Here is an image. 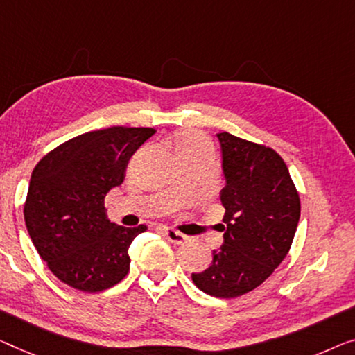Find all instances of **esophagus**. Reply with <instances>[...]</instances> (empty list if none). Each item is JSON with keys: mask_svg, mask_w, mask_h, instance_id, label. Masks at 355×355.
Segmentation results:
<instances>
[{"mask_svg": "<svg viewBox=\"0 0 355 355\" xmlns=\"http://www.w3.org/2000/svg\"><path fill=\"white\" fill-rule=\"evenodd\" d=\"M162 232H164V236L167 237L168 242H172V244H177V245L183 244V242H187V239H188V237L182 234V232H178L172 228H164Z\"/></svg>", "mask_w": 355, "mask_h": 355, "instance_id": "obj_1", "label": "esophagus"}]
</instances>
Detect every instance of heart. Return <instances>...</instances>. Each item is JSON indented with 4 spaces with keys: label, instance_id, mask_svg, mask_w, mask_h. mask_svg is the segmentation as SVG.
<instances>
[{
    "label": "heart",
    "instance_id": "b5f03b06",
    "mask_svg": "<svg viewBox=\"0 0 355 355\" xmlns=\"http://www.w3.org/2000/svg\"><path fill=\"white\" fill-rule=\"evenodd\" d=\"M177 150L178 155H191V153L211 151V145L202 134H198V132H184L180 137Z\"/></svg>",
    "mask_w": 355,
    "mask_h": 355
}]
</instances>
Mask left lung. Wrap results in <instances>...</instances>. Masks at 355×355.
I'll use <instances>...</instances> for the list:
<instances>
[{"label":"left lung","instance_id":"left-lung-1","mask_svg":"<svg viewBox=\"0 0 355 355\" xmlns=\"http://www.w3.org/2000/svg\"><path fill=\"white\" fill-rule=\"evenodd\" d=\"M226 178L225 242L193 282L216 298H236L261 285L292 247L301 202L287 164L272 148L221 132Z\"/></svg>","mask_w":355,"mask_h":355}]
</instances>
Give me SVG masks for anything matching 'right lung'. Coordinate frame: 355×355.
I'll return each mask as SVG.
<instances>
[{
  "instance_id": "1",
  "label": "right lung",
  "mask_w": 355,
  "mask_h": 355,
  "mask_svg": "<svg viewBox=\"0 0 355 355\" xmlns=\"http://www.w3.org/2000/svg\"><path fill=\"white\" fill-rule=\"evenodd\" d=\"M155 132L125 125L86 132L35 166L25 225L40 257L63 284L97 293L127 276L129 247L148 228L110 223L105 196L123 183L127 162Z\"/></svg>"
}]
</instances>
